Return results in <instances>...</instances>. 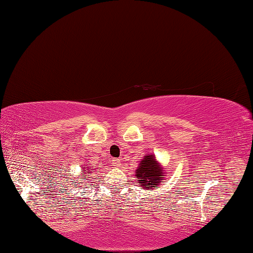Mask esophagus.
I'll list each match as a JSON object with an SVG mask.
<instances>
[{
    "mask_svg": "<svg viewBox=\"0 0 253 253\" xmlns=\"http://www.w3.org/2000/svg\"><path fill=\"white\" fill-rule=\"evenodd\" d=\"M113 165L116 166V168L121 166V160H118V158H116V160H113Z\"/></svg>",
    "mask_w": 253,
    "mask_h": 253,
    "instance_id": "1",
    "label": "esophagus"
}]
</instances>
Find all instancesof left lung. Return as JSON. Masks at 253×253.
<instances>
[{
	"label": "left lung",
	"instance_id": "8db88e82",
	"mask_svg": "<svg viewBox=\"0 0 253 253\" xmlns=\"http://www.w3.org/2000/svg\"><path fill=\"white\" fill-rule=\"evenodd\" d=\"M138 185L145 190L154 188L161 184V178L164 176V170L156 162V158L153 155L145 156L144 160L140 162L139 168L137 169L136 175Z\"/></svg>",
	"mask_w": 253,
	"mask_h": 253
}]
</instances>
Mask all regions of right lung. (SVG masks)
<instances>
[{"label": "right lung", "mask_w": 253, "mask_h": 253, "mask_svg": "<svg viewBox=\"0 0 253 253\" xmlns=\"http://www.w3.org/2000/svg\"><path fill=\"white\" fill-rule=\"evenodd\" d=\"M87 169H88V168H87ZM83 170H84V169H83ZM87 170H91V172H93V169H84V172L83 173V175L85 174V172H87ZM79 176H80V175H79Z\"/></svg>", "instance_id": "1"}]
</instances>
